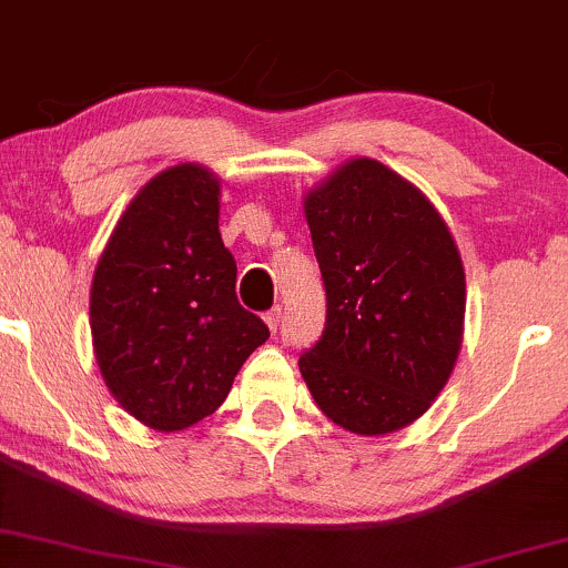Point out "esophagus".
Listing matches in <instances>:
<instances>
[{"label":"esophagus","mask_w":568,"mask_h":568,"mask_svg":"<svg viewBox=\"0 0 568 568\" xmlns=\"http://www.w3.org/2000/svg\"><path fill=\"white\" fill-rule=\"evenodd\" d=\"M278 322H282V308H271L268 313H265V324H268V329L271 332H276L278 329Z\"/></svg>","instance_id":"34e87169"}]
</instances>
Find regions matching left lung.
<instances>
[{
	"label": "left lung",
	"mask_w": 568,
	"mask_h": 568,
	"mask_svg": "<svg viewBox=\"0 0 568 568\" xmlns=\"http://www.w3.org/2000/svg\"><path fill=\"white\" fill-rule=\"evenodd\" d=\"M326 290L324 335L300 356L313 402L356 436L412 425L444 390L465 332V268L442 212L369 156L303 196Z\"/></svg>",
	"instance_id": "left-lung-1"
}]
</instances>
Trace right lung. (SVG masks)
I'll return each mask as SVG.
<instances>
[{"label":"right lung","instance_id":"1","mask_svg":"<svg viewBox=\"0 0 568 568\" xmlns=\"http://www.w3.org/2000/svg\"><path fill=\"white\" fill-rule=\"evenodd\" d=\"M220 178L183 162L153 175L113 225L90 290L100 375L124 412L175 433L210 417L268 339L236 300L220 239Z\"/></svg>","mask_w":568,"mask_h":568}]
</instances>
